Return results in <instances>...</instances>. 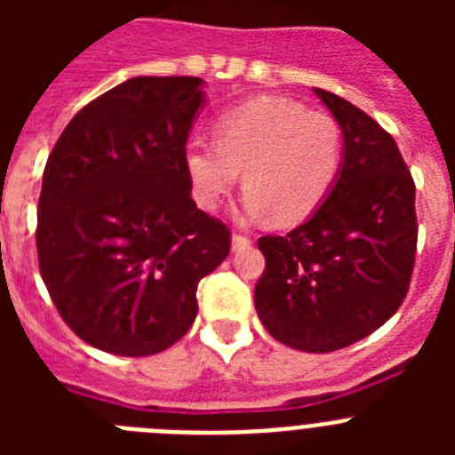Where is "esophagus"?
<instances>
[{"label": "esophagus", "instance_id": "obj_1", "mask_svg": "<svg viewBox=\"0 0 455 455\" xmlns=\"http://www.w3.org/2000/svg\"><path fill=\"white\" fill-rule=\"evenodd\" d=\"M246 246H251V239H248V236H243V235H239V232H232V248H246Z\"/></svg>", "mask_w": 455, "mask_h": 455}]
</instances>
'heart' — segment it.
I'll list each match as a JSON object with an SVG mask.
<instances>
[{"mask_svg": "<svg viewBox=\"0 0 455 455\" xmlns=\"http://www.w3.org/2000/svg\"><path fill=\"white\" fill-rule=\"evenodd\" d=\"M341 164L344 139L335 118L268 95L220 114L214 143L193 139L184 148V171L200 209H219L243 171V216L271 212L275 223H296L316 212Z\"/></svg>", "mask_w": 455, "mask_h": 455, "instance_id": "heart-1", "label": "heart"}]
</instances>
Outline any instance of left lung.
<instances>
[{
  "mask_svg": "<svg viewBox=\"0 0 455 455\" xmlns=\"http://www.w3.org/2000/svg\"><path fill=\"white\" fill-rule=\"evenodd\" d=\"M341 127L344 164L325 203L267 259L255 309L273 339L305 353L347 348L401 307L417 252L415 182L392 136L355 104L315 88Z\"/></svg>",
  "mask_w": 455,
  "mask_h": 455,
  "instance_id": "left-lung-1",
  "label": "left lung"
}]
</instances>
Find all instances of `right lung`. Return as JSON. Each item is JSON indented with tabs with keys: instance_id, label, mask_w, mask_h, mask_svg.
<instances>
[{
	"instance_id": "right-lung-1",
	"label": "right lung",
	"mask_w": 455,
	"mask_h": 455,
	"mask_svg": "<svg viewBox=\"0 0 455 455\" xmlns=\"http://www.w3.org/2000/svg\"><path fill=\"white\" fill-rule=\"evenodd\" d=\"M198 77H134L79 111L56 140L38 200L40 275L72 332L143 357L182 339L198 283L230 230L191 198L184 148Z\"/></svg>"
}]
</instances>
